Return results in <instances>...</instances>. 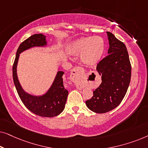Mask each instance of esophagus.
Here are the masks:
<instances>
[{
	"instance_id": "34e87169",
	"label": "esophagus",
	"mask_w": 148,
	"mask_h": 148,
	"mask_svg": "<svg viewBox=\"0 0 148 148\" xmlns=\"http://www.w3.org/2000/svg\"><path fill=\"white\" fill-rule=\"evenodd\" d=\"M85 75V70L84 69L80 67V66H77L75 67L72 70L71 73L70 79L72 82L75 83L77 84L78 88L80 89L79 83Z\"/></svg>"
}]
</instances>
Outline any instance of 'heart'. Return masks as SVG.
Here are the masks:
<instances>
[{
  "label": "heart",
  "mask_w": 148,
  "mask_h": 148,
  "mask_svg": "<svg viewBox=\"0 0 148 148\" xmlns=\"http://www.w3.org/2000/svg\"><path fill=\"white\" fill-rule=\"evenodd\" d=\"M105 51V42L100 36L81 38L71 44L69 52L73 55H81L83 63L92 66L100 61Z\"/></svg>",
  "instance_id": "heart-1"
}]
</instances>
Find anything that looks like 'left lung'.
Here are the masks:
<instances>
[{"label":"left lung","mask_w":148,"mask_h":148,"mask_svg":"<svg viewBox=\"0 0 148 148\" xmlns=\"http://www.w3.org/2000/svg\"><path fill=\"white\" fill-rule=\"evenodd\" d=\"M108 38V55L101 60L96 69L102 75V83L86 102L90 110L105 113L120 104L126 94L131 76L129 54L124 44L114 34L106 32Z\"/></svg>","instance_id":"obj_1"}]
</instances>
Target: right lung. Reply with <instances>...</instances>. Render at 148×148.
<instances>
[{"mask_svg":"<svg viewBox=\"0 0 148 148\" xmlns=\"http://www.w3.org/2000/svg\"><path fill=\"white\" fill-rule=\"evenodd\" d=\"M47 46L46 36L42 34H34L22 42L16 52L13 66V77L19 98L28 110L40 116L54 117L63 111L67 99L69 92L64 88L62 79L64 73L58 70L48 90L44 94L38 96L25 92L22 88L17 76V69L20 54L32 48H44Z\"/></svg>","mask_w":148,"mask_h":148,"instance_id":"right-lung-1","label":"right lung"}]
</instances>
